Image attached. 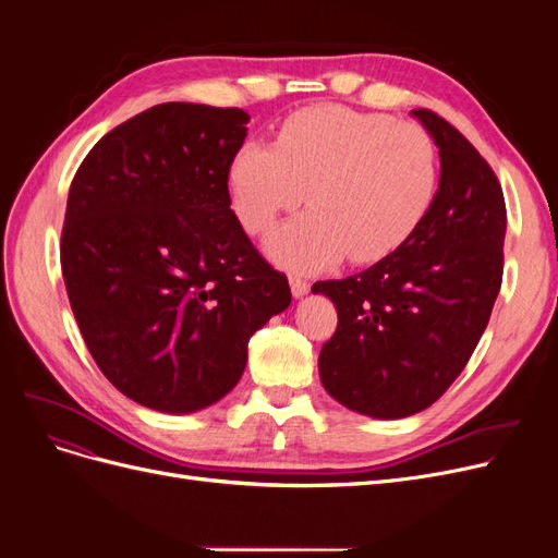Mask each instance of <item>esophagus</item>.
<instances>
[{"mask_svg":"<svg viewBox=\"0 0 558 558\" xmlns=\"http://www.w3.org/2000/svg\"><path fill=\"white\" fill-rule=\"evenodd\" d=\"M289 283H291V291H293L295 298H302V295L310 293V281L302 279L300 275H291Z\"/></svg>","mask_w":558,"mask_h":558,"instance_id":"esophagus-1","label":"esophagus"}]
</instances>
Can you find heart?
Segmentation results:
<instances>
[{
  "instance_id": "1",
  "label": "heart",
  "mask_w": 558,
  "mask_h": 558,
  "mask_svg": "<svg viewBox=\"0 0 558 558\" xmlns=\"http://www.w3.org/2000/svg\"><path fill=\"white\" fill-rule=\"evenodd\" d=\"M232 207L260 232L302 199L312 209L267 234V253L293 269H320L347 256L379 260L424 221L437 189L430 134L384 113L337 105L286 118L277 146L246 142L230 162Z\"/></svg>"
}]
</instances>
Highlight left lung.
<instances>
[{
  "label": "left lung",
  "mask_w": 558,
  "mask_h": 558,
  "mask_svg": "<svg viewBox=\"0 0 558 558\" xmlns=\"http://www.w3.org/2000/svg\"><path fill=\"white\" fill-rule=\"evenodd\" d=\"M412 116L440 148V185L424 221L373 267L312 286L337 310L320 381L344 408L375 418L412 416L447 391L502 281L508 211L494 170L445 118Z\"/></svg>",
  "instance_id": "obj_1"
}]
</instances>
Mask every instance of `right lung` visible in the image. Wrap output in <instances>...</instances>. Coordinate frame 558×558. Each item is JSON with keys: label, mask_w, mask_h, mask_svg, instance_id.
Returning a JSON list of instances; mask_svg holds the SVG:
<instances>
[{"label": "right lung", "mask_w": 558, "mask_h": 558, "mask_svg": "<svg viewBox=\"0 0 558 558\" xmlns=\"http://www.w3.org/2000/svg\"><path fill=\"white\" fill-rule=\"evenodd\" d=\"M248 113L167 102L99 140L66 197L62 277L88 351L130 400L205 410L246 367L251 335L291 305L286 275L230 209Z\"/></svg>", "instance_id": "right-lung-1"}]
</instances>
